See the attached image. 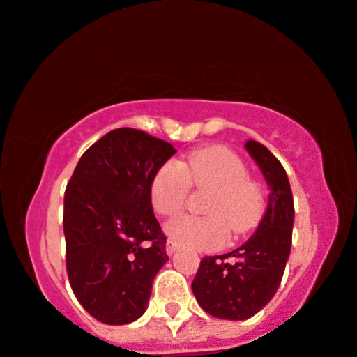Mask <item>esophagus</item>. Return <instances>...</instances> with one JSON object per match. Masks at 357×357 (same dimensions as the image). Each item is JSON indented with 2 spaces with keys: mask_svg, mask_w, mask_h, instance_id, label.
I'll return each mask as SVG.
<instances>
[{
  "mask_svg": "<svg viewBox=\"0 0 357 357\" xmlns=\"http://www.w3.org/2000/svg\"><path fill=\"white\" fill-rule=\"evenodd\" d=\"M176 250H178V245H176V242H173V241H166V254L173 255Z\"/></svg>",
  "mask_w": 357,
  "mask_h": 357,
  "instance_id": "34e87169",
  "label": "esophagus"
}]
</instances>
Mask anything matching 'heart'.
<instances>
[{"instance_id": "b5f03b06", "label": "heart", "mask_w": 357, "mask_h": 357, "mask_svg": "<svg viewBox=\"0 0 357 357\" xmlns=\"http://www.w3.org/2000/svg\"><path fill=\"white\" fill-rule=\"evenodd\" d=\"M249 168L224 146L192 151L183 163L166 161L151 179V204L163 218H173L186 206L192 188L212 189L202 206L207 215H184L166 225L174 242L191 249L212 250L222 245L227 231L245 236L259 227L267 211V197Z\"/></svg>"}]
</instances>
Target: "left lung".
<instances>
[{"mask_svg":"<svg viewBox=\"0 0 357 357\" xmlns=\"http://www.w3.org/2000/svg\"><path fill=\"white\" fill-rule=\"evenodd\" d=\"M245 150L270 188L268 206L254 236L224 255L204 257L192 293L206 313L220 319H249L277 293L291 249L293 194L282 163L255 139Z\"/></svg>","mask_w":357,"mask_h":357,"instance_id":"8db88e82","label":"left lung"}]
</instances>
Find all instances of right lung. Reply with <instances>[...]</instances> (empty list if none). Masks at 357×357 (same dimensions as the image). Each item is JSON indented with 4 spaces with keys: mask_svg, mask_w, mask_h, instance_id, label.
<instances>
[{
    "mask_svg": "<svg viewBox=\"0 0 357 357\" xmlns=\"http://www.w3.org/2000/svg\"><path fill=\"white\" fill-rule=\"evenodd\" d=\"M174 153L142 130H112L84 153L67 184V275L79 303L100 323L142 317L153 280L169 259L150 188Z\"/></svg>",
    "mask_w": 357,
    "mask_h": 357,
    "instance_id": "obj_1",
    "label": "right lung"
}]
</instances>
